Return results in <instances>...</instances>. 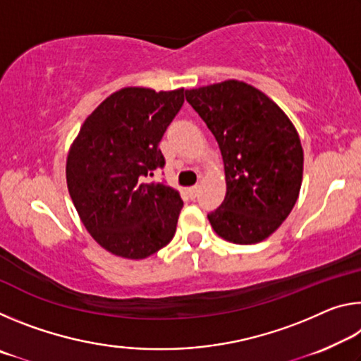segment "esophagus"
<instances>
[{
    "instance_id": "esophagus-1",
    "label": "esophagus",
    "mask_w": 361,
    "mask_h": 361,
    "mask_svg": "<svg viewBox=\"0 0 361 361\" xmlns=\"http://www.w3.org/2000/svg\"><path fill=\"white\" fill-rule=\"evenodd\" d=\"M188 194H189V197H191V199H195V197H197V194H199V186L195 185V186L188 188Z\"/></svg>"
}]
</instances>
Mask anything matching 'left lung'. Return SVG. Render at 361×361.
Wrapping results in <instances>:
<instances>
[{
  "label": "left lung",
  "instance_id": "left-lung-1",
  "mask_svg": "<svg viewBox=\"0 0 361 361\" xmlns=\"http://www.w3.org/2000/svg\"><path fill=\"white\" fill-rule=\"evenodd\" d=\"M189 102L215 135L226 175V197L209 213L224 240L252 245L267 239L295 207L304 154L282 108L243 81L186 90Z\"/></svg>",
  "mask_w": 361,
  "mask_h": 361
}]
</instances>
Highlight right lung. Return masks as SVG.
<instances>
[{"label": "right lung", "instance_id": "1", "mask_svg": "<svg viewBox=\"0 0 361 361\" xmlns=\"http://www.w3.org/2000/svg\"><path fill=\"white\" fill-rule=\"evenodd\" d=\"M185 102V89L124 87L87 116L66 157L78 215L100 247L127 259L154 255L173 239L183 200L148 181L166 164L159 142Z\"/></svg>", "mask_w": 361, "mask_h": 361}]
</instances>
